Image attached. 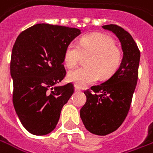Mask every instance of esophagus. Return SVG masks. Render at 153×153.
Returning <instances> with one entry per match:
<instances>
[{
  "label": "esophagus",
  "instance_id": "esophagus-1",
  "mask_svg": "<svg viewBox=\"0 0 153 153\" xmlns=\"http://www.w3.org/2000/svg\"><path fill=\"white\" fill-rule=\"evenodd\" d=\"M74 91H75L76 92H78V91H80L81 90H80V88H79V87L77 86V85H75V86H74Z\"/></svg>",
  "mask_w": 153,
  "mask_h": 153
}]
</instances>
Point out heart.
<instances>
[{"label":"heart","instance_id":"b5f03b06","mask_svg":"<svg viewBox=\"0 0 153 153\" xmlns=\"http://www.w3.org/2000/svg\"><path fill=\"white\" fill-rule=\"evenodd\" d=\"M82 56L88 57L87 67L72 69L68 73V81L83 87L93 84L101 77L107 79L117 70L122 59L119 48L112 38L103 34H90L80 38L78 45L71 42L64 51L63 60L68 68L78 64Z\"/></svg>","mask_w":153,"mask_h":153}]
</instances>
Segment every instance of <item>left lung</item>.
Returning <instances> with one entry per match:
<instances>
[{"label":"left lung","instance_id":"obj_1","mask_svg":"<svg viewBox=\"0 0 153 153\" xmlns=\"http://www.w3.org/2000/svg\"><path fill=\"white\" fill-rule=\"evenodd\" d=\"M116 34L121 43L123 58L119 68L108 80L85 91L86 102L80 118L88 131L107 135L123 124L129 112L138 79L140 53L132 36L115 24L102 26Z\"/></svg>","mask_w":153,"mask_h":153}]
</instances>
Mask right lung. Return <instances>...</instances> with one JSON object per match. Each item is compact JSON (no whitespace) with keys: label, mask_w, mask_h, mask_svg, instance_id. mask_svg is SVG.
Listing matches in <instances>:
<instances>
[{"label":"right lung","mask_w":153,"mask_h":153,"mask_svg":"<svg viewBox=\"0 0 153 153\" xmlns=\"http://www.w3.org/2000/svg\"><path fill=\"white\" fill-rule=\"evenodd\" d=\"M80 34L75 28L38 24L15 41L10 65L13 102L29 133L44 135L56 128L62 108L74 93L71 83L57 85L66 75L64 51Z\"/></svg>","instance_id":"obj_1"}]
</instances>
